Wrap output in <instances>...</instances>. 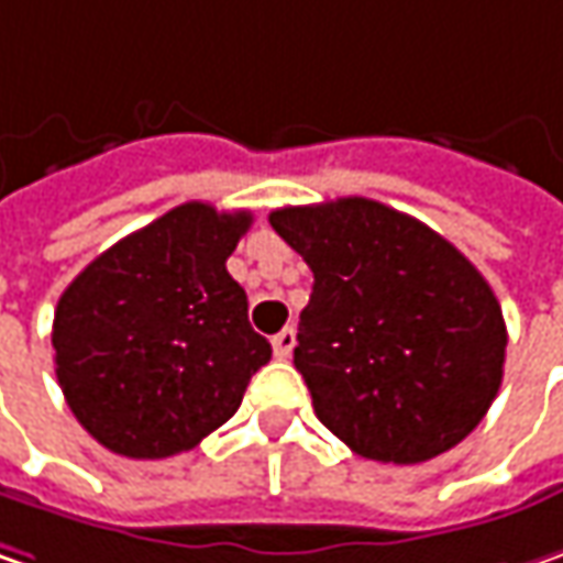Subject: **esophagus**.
<instances>
[{
	"instance_id": "34e87169",
	"label": "esophagus",
	"mask_w": 563,
	"mask_h": 563,
	"mask_svg": "<svg viewBox=\"0 0 563 563\" xmlns=\"http://www.w3.org/2000/svg\"><path fill=\"white\" fill-rule=\"evenodd\" d=\"M271 343H274V355H277V358H289V355H292V346H296V330L283 328Z\"/></svg>"
}]
</instances>
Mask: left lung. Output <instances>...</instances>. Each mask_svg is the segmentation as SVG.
<instances>
[{
	"mask_svg": "<svg viewBox=\"0 0 563 563\" xmlns=\"http://www.w3.org/2000/svg\"><path fill=\"white\" fill-rule=\"evenodd\" d=\"M271 227L314 274L292 353L314 416L380 463L456 448L498 397L507 350L470 257L372 198L280 208Z\"/></svg>",
	"mask_w": 563,
	"mask_h": 563,
	"instance_id": "obj_1",
	"label": "left lung"
}]
</instances>
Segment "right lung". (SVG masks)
<instances>
[{
    "label": "right lung",
    "instance_id": "obj_1",
    "mask_svg": "<svg viewBox=\"0 0 563 563\" xmlns=\"http://www.w3.org/2000/svg\"><path fill=\"white\" fill-rule=\"evenodd\" d=\"M249 227V210L188 201L93 257L62 292L56 378L107 451L163 460L198 448L271 362L227 271Z\"/></svg>",
    "mask_w": 563,
    "mask_h": 563
}]
</instances>
